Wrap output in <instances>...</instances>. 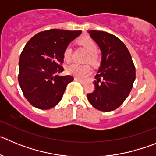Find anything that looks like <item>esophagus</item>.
<instances>
[{"label":"esophagus","mask_w":156,"mask_h":156,"mask_svg":"<svg viewBox=\"0 0 156 156\" xmlns=\"http://www.w3.org/2000/svg\"><path fill=\"white\" fill-rule=\"evenodd\" d=\"M75 80L76 81H78V82H80V83H82V84H84V83H85V81L82 80L78 79V78H75Z\"/></svg>","instance_id":"obj_1"}]
</instances>
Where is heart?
Instances as JSON below:
<instances>
[{
	"label": "heart",
	"instance_id": "1",
	"mask_svg": "<svg viewBox=\"0 0 156 156\" xmlns=\"http://www.w3.org/2000/svg\"><path fill=\"white\" fill-rule=\"evenodd\" d=\"M78 43L89 53L87 60L93 65L97 64L98 62V56L96 54L98 51V46L94 41H93L90 37H83L80 39ZM71 56L72 48L70 46H67L63 51L64 61L69 62L71 60ZM66 72L69 75L77 77L79 79H85L91 73V67L88 64L80 65L76 63H73L66 68Z\"/></svg>",
	"mask_w": 156,
	"mask_h": 156
}]
</instances>
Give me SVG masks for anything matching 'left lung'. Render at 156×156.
<instances>
[{
	"instance_id": "obj_1",
	"label": "left lung",
	"mask_w": 156,
	"mask_h": 156,
	"mask_svg": "<svg viewBox=\"0 0 156 156\" xmlns=\"http://www.w3.org/2000/svg\"><path fill=\"white\" fill-rule=\"evenodd\" d=\"M87 32L101 51L95 90L87 94L88 101L98 110L113 111L123 103L133 87L134 65L127 48L118 37L104 31Z\"/></svg>"
}]
</instances>
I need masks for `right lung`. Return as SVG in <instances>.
Wrapping results in <instances>:
<instances>
[{
  "mask_svg": "<svg viewBox=\"0 0 156 156\" xmlns=\"http://www.w3.org/2000/svg\"><path fill=\"white\" fill-rule=\"evenodd\" d=\"M80 30H49L36 34L27 42L19 58V83L25 98L33 106L49 109L58 104L66 86L73 80L64 71L63 51Z\"/></svg>",
  "mask_w": 156,
  "mask_h": 156,
  "instance_id": "add662e5",
  "label": "right lung"
}]
</instances>
